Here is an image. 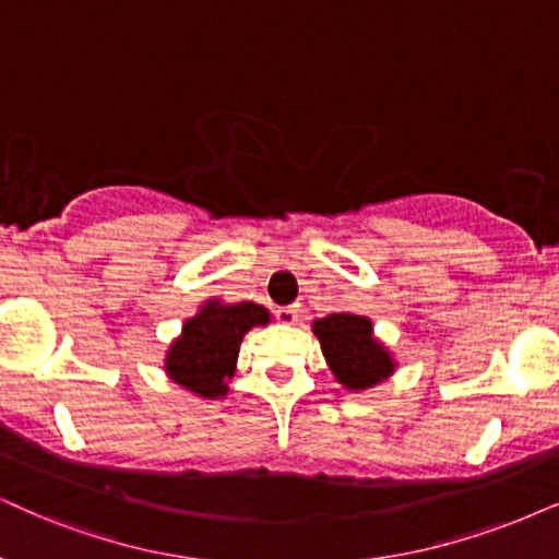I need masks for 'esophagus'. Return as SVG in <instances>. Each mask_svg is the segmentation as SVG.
<instances>
[{
    "mask_svg": "<svg viewBox=\"0 0 559 559\" xmlns=\"http://www.w3.org/2000/svg\"><path fill=\"white\" fill-rule=\"evenodd\" d=\"M299 304H286V307H278L275 309V317H278V322L284 324H296L299 322Z\"/></svg>",
    "mask_w": 559,
    "mask_h": 559,
    "instance_id": "1",
    "label": "esophagus"
}]
</instances>
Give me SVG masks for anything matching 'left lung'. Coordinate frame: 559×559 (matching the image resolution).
<instances>
[{
  "mask_svg": "<svg viewBox=\"0 0 559 559\" xmlns=\"http://www.w3.org/2000/svg\"><path fill=\"white\" fill-rule=\"evenodd\" d=\"M371 322L361 314H328L314 322L322 353L332 373L348 390H366L379 384L394 369L390 353L373 341Z\"/></svg>",
  "mask_w": 559,
  "mask_h": 559,
  "instance_id": "8db88e82",
  "label": "left lung"
}]
</instances>
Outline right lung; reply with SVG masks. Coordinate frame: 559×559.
Instances as JSON below:
<instances>
[{
  "instance_id": "add662e5",
  "label": "right lung",
  "mask_w": 559,
  "mask_h": 559,
  "mask_svg": "<svg viewBox=\"0 0 559 559\" xmlns=\"http://www.w3.org/2000/svg\"><path fill=\"white\" fill-rule=\"evenodd\" d=\"M267 322V309L252 301H209L195 317L182 324V335L167 353L165 369L186 390L201 397L227 394L237 364L242 335L255 324Z\"/></svg>"
}]
</instances>
